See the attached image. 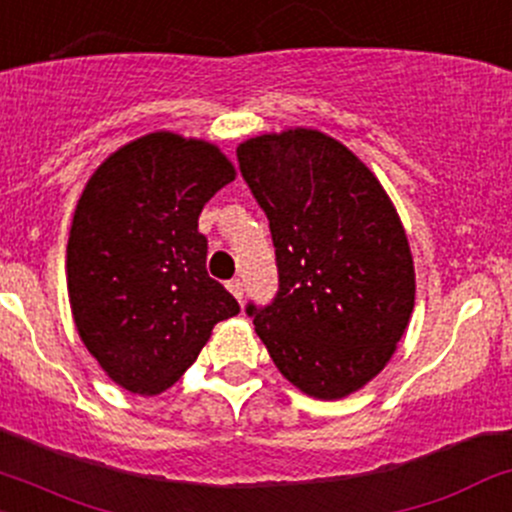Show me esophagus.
Wrapping results in <instances>:
<instances>
[{"instance_id": "1", "label": "esophagus", "mask_w": 512, "mask_h": 512, "mask_svg": "<svg viewBox=\"0 0 512 512\" xmlns=\"http://www.w3.org/2000/svg\"><path fill=\"white\" fill-rule=\"evenodd\" d=\"M228 289H230V294H233L235 299L242 301V294H245V287H242V279H238V277L230 279V282H228Z\"/></svg>"}]
</instances>
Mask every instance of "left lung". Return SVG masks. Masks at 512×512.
<instances>
[{
  "instance_id": "obj_1",
  "label": "left lung",
  "mask_w": 512,
  "mask_h": 512,
  "mask_svg": "<svg viewBox=\"0 0 512 512\" xmlns=\"http://www.w3.org/2000/svg\"><path fill=\"white\" fill-rule=\"evenodd\" d=\"M238 164L270 220L279 287L247 301L279 373L319 400L373 380L414 309L410 245L385 188L353 152L316 129L262 134Z\"/></svg>"
}]
</instances>
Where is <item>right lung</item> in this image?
Masks as SVG:
<instances>
[{"instance_id": "1", "label": "right lung", "mask_w": 512, "mask_h": 512, "mask_svg": "<svg viewBox=\"0 0 512 512\" xmlns=\"http://www.w3.org/2000/svg\"><path fill=\"white\" fill-rule=\"evenodd\" d=\"M235 169L218 147L157 132L93 174L68 238V294L85 348L129 392L186 373L213 326L240 311L208 277L198 215Z\"/></svg>"}]
</instances>
